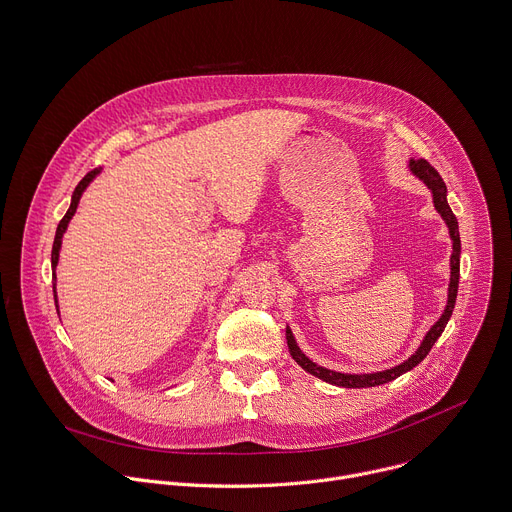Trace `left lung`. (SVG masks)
Here are the masks:
<instances>
[{
    "mask_svg": "<svg viewBox=\"0 0 512 512\" xmlns=\"http://www.w3.org/2000/svg\"><path fill=\"white\" fill-rule=\"evenodd\" d=\"M409 172L419 178L431 192L433 196V206L435 210L442 214L444 223L448 225V231H450V239H452V257H450V285H448V304L444 308V314L440 316V320H437L429 332L425 334V338L421 340L419 348L407 358L403 360L401 364H397V367L393 369H387V371H379V373H360V375H350V373H336V371H330V369H324L320 367V364H316L314 360H310L302 348L298 346L294 334H291L289 328H285V340H287V346H289V354L291 358H294L300 367L330 383V385H336V387H344V389H362V387H377V385H385L401 375H405L407 371H411L413 367H417V364L427 356V352L431 350V346L435 344V340L442 336L452 312H454V306H456V296H458V283H460V251H462V245H460V231H458V218L456 214L452 212L450 204H448V188L442 180V176L437 174V170L425 162V160H409Z\"/></svg>",
    "mask_w": 512,
    "mask_h": 512,
    "instance_id": "obj_1",
    "label": "left lung"
}]
</instances>
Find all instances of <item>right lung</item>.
Here are the masks:
<instances>
[{
  "instance_id": "obj_1",
  "label": "right lung",
  "mask_w": 512,
  "mask_h": 512,
  "mask_svg": "<svg viewBox=\"0 0 512 512\" xmlns=\"http://www.w3.org/2000/svg\"><path fill=\"white\" fill-rule=\"evenodd\" d=\"M101 174V168H95V170H91L79 184H77V188H75V192H72V200H70V206H68V210H66V214L62 216V221L58 223V229H56V235H54V245H52V275H54V269H56V265H58V257H60V247H62V237H64V233H66V229H68V223H70V218L75 216V212H77V206H79V202H81V196H83V192L87 190V186L97 178ZM56 277V275H54ZM54 294H56V283H54ZM54 302H56V310H58V300H56V296H54Z\"/></svg>"
}]
</instances>
